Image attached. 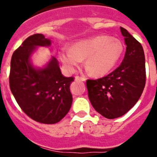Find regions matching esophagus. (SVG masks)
<instances>
[{
	"instance_id": "1",
	"label": "esophagus",
	"mask_w": 157,
	"mask_h": 157,
	"mask_svg": "<svg viewBox=\"0 0 157 157\" xmlns=\"http://www.w3.org/2000/svg\"><path fill=\"white\" fill-rule=\"evenodd\" d=\"M75 80L76 81H86V78L77 76V77H75Z\"/></svg>"
}]
</instances>
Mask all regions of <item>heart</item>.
<instances>
[{"instance_id": "heart-1", "label": "heart", "mask_w": 157, "mask_h": 157, "mask_svg": "<svg viewBox=\"0 0 157 157\" xmlns=\"http://www.w3.org/2000/svg\"><path fill=\"white\" fill-rule=\"evenodd\" d=\"M124 52L118 39L96 36L76 42L71 48H63L58 56L67 71H75L85 59V66L95 77H104L115 67Z\"/></svg>"}]
</instances>
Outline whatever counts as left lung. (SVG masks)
<instances>
[{
	"label": "left lung",
	"instance_id": "obj_1",
	"mask_svg": "<svg viewBox=\"0 0 157 157\" xmlns=\"http://www.w3.org/2000/svg\"><path fill=\"white\" fill-rule=\"evenodd\" d=\"M126 45L121 65L98 80H88L86 87L92 105L109 119L127 113L137 103L146 82L145 57L142 45L131 34L120 27Z\"/></svg>",
	"mask_w": 157,
	"mask_h": 157
}]
</instances>
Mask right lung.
<instances>
[{
    "instance_id": "add662e5",
    "label": "right lung",
    "mask_w": 157,
    "mask_h": 157,
    "mask_svg": "<svg viewBox=\"0 0 157 157\" xmlns=\"http://www.w3.org/2000/svg\"><path fill=\"white\" fill-rule=\"evenodd\" d=\"M51 44L44 35H33L13 52L10 61L9 80L14 98L28 116L43 124L61 121L73 101L70 86L74 77L61 74L55 57L42 67L33 64L31 58L38 47H49Z\"/></svg>"
}]
</instances>
